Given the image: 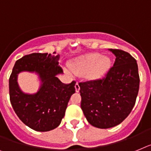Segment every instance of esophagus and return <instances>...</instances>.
Returning <instances> with one entry per match:
<instances>
[{
	"mask_svg": "<svg viewBox=\"0 0 151 151\" xmlns=\"http://www.w3.org/2000/svg\"><path fill=\"white\" fill-rule=\"evenodd\" d=\"M75 91L76 92H79L80 91V85L79 83H78V82H77L75 84Z\"/></svg>",
	"mask_w": 151,
	"mask_h": 151,
	"instance_id": "obj_1",
	"label": "esophagus"
}]
</instances>
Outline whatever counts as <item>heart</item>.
Wrapping results in <instances>:
<instances>
[{"label":"heart","instance_id":"1","mask_svg":"<svg viewBox=\"0 0 151 151\" xmlns=\"http://www.w3.org/2000/svg\"><path fill=\"white\" fill-rule=\"evenodd\" d=\"M111 58L102 56L99 53H93L77 58L71 64V69L74 73H81L90 70L89 76L92 79L103 77L111 68Z\"/></svg>","mask_w":151,"mask_h":151}]
</instances>
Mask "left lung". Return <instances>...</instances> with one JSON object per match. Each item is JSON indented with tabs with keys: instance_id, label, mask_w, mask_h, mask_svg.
<instances>
[{
	"instance_id": "8db88e82",
	"label": "left lung",
	"mask_w": 151,
	"mask_h": 151,
	"mask_svg": "<svg viewBox=\"0 0 151 151\" xmlns=\"http://www.w3.org/2000/svg\"><path fill=\"white\" fill-rule=\"evenodd\" d=\"M109 50L116 59L104 78L79 83L83 114L92 126L101 129L120 124L130 114L140 84L137 60L122 50Z\"/></svg>"
}]
</instances>
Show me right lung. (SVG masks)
<instances>
[{
  "label": "right lung",
  "mask_w": 151,
  "mask_h": 151,
  "mask_svg": "<svg viewBox=\"0 0 151 151\" xmlns=\"http://www.w3.org/2000/svg\"><path fill=\"white\" fill-rule=\"evenodd\" d=\"M59 59V54L47 53L25 55L16 61L9 79L10 101L14 111L25 125L37 131L45 132L58 127L70 96L75 93V81L63 83L57 78L63 73ZM23 71L39 75L41 86L37 93L26 94L20 90L17 76Z\"/></svg>",
  "instance_id": "1"
}]
</instances>
